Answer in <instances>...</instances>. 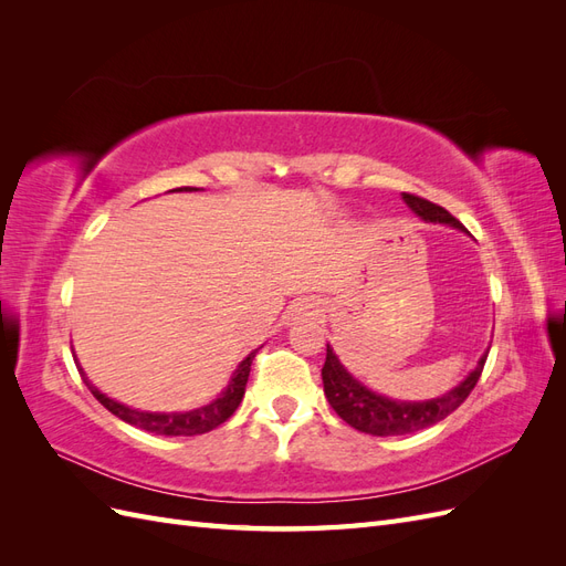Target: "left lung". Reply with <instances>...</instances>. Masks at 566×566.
I'll return each mask as SVG.
<instances>
[{"mask_svg":"<svg viewBox=\"0 0 566 566\" xmlns=\"http://www.w3.org/2000/svg\"><path fill=\"white\" fill-rule=\"evenodd\" d=\"M403 200L410 210L427 221H439V224L465 229L449 210H443L437 202L424 200L416 193H403ZM486 356L489 352L479 358L476 368L468 375V378L449 394H443V397L422 401V403H406V401H394V399L380 397V394H373L364 385H358L352 375L342 368L333 349L325 347V364L321 370L323 391L335 413L358 432H366L373 437L410 434L451 416L453 410L470 397V391L474 389L479 378H482Z\"/></svg>","mask_w":566,"mask_h":566,"instance_id":"1","label":"left lung"}]
</instances>
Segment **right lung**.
I'll list each match as a JSON object with an SVG mask.
<instances>
[{
  "label": "right lung",
  "instance_id": "1",
  "mask_svg": "<svg viewBox=\"0 0 566 566\" xmlns=\"http://www.w3.org/2000/svg\"><path fill=\"white\" fill-rule=\"evenodd\" d=\"M172 191H198V188L181 186V188H172ZM254 354L256 352L248 354L245 361L238 366L227 391L221 394L217 401L202 406V408H196V410H186V413H146V410H134V408H127L123 403L108 399L106 394H101L87 378H84V375H82V380L90 387V391L94 394L101 406H106L113 416H117L119 420H125L134 427H139V430H146L153 434H165V437H196V434H205V432L214 430V427H219L221 422H227L235 413V408L241 406ZM80 373H82V368H80Z\"/></svg>",
  "mask_w": 566,
  "mask_h": 566
}]
</instances>
